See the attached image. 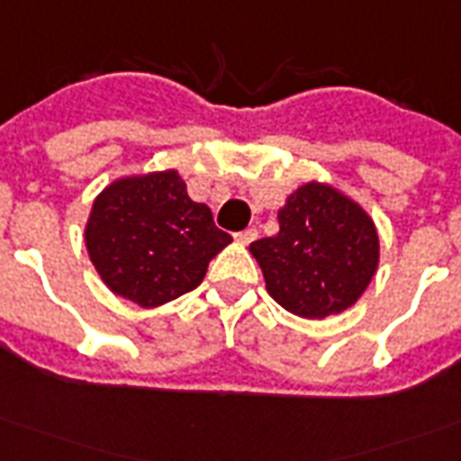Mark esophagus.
Listing matches in <instances>:
<instances>
[{
	"label": "esophagus",
	"instance_id": "1",
	"mask_svg": "<svg viewBox=\"0 0 461 461\" xmlns=\"http://www.w3.org/2000/svg\"><path fill=\"white\" fill-rule=\"evenodd\" d=\"M258 238V230L255 228H245V230H240V233H235V240L243 245H250Z\"/></svg>",
	"mask_w": 461,
	"mask_h": 461
}]
</instances>
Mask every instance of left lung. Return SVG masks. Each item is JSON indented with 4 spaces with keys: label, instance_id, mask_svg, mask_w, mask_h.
<instances>
[{
    "label": "left lung",
    "instance_id": "obj_1",
    "mask_svg": "<svg viewBox=\"0 0 461 461\" xmlns=\"http://www.w3.org/2000/svg\"><path fill=\"white\" fill-rule=\"evenodd\" d=\"M277 221L280 233L250 243L272 300L307 319L351 307L378 267V233L364 208L331 186L307 184Z\"/></svg>",
    "mask_w": 461,
    "mask_h": 461
}]
</instances>
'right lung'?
Returning <instances> with one entry per match:
<instances>
[{
    "instance_id": "right-lung-1",
    "label": "right lung",
    "mask_w": 461,
    "mask_h": 461,
    "mask_svg": "<svg viewBox=\"0 0 461 461\" xmlns=\"http://www.w3.org/2000/svg\"><path fill=\"white\" fill-rule=\"evenodd\" d=\"M233 238L191 201L176 171L110 184L93 203L86 245L110 290L157 307L196 290L208 263Z\"/></svg>"
}]
</instances>
